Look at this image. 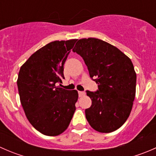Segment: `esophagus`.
Listing matches in <instances>:
<instances>
[{"mask_svg": "<svg viewBox=\"0 0 156 156\" xmlns=\"http://www.w3.org/2000/svg\"><path fill=\"white\" fill-rule=\"evenodd\" d=\"M84 94H85V92H84V91H78V96H79L80 97H83Z\"/></svg>", "mask_w": 156, "mask_h": 156, "instance_id": "34e87169", "label": "esophagus"}]
</instances>
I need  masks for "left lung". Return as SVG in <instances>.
I'll return each instance as SVG.
<instances>
[{
  "instance_id": "left-lung-1",
  "label": "left lung",
  "mask_w": 156,
  "mask_h": 156,
  "mask_svg": "<svg viewBox=\"0 0 156 156\" xmlns=\"http://www.w3.org/2000/svg\"><path fill=\"white\" fill-rule=\"evenodd\" d=\"M72 51L81 56L90 77L98 84L87 90L92 100L85 109L94 130L110 133L122 127L131 112L136 94V75L131 60L115 47L94 37L78 40Z\"/></svg>"
}]
</instances>
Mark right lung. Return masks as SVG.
Masks as SVG:
<instances>
[{
	"label": "right lung",
	"instance_id": "obj_1",
	"mask_svg": "<svg viewBox=\"0 0 156 156\" xmlns=\"http://www.w3.org/2000/svg\"><path fill=\"white\" fill-rule=\"evenodd\" d=\"M76 41L50 42L33 53L19 72L17 86L26 117L47 136L65 131L76 108L78 91L56 87L65 79L64 64Z\"/></svg>",
	"mask_w": 156,
	"mask_h": 156
}]
</instances>
